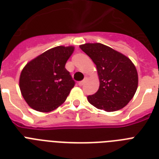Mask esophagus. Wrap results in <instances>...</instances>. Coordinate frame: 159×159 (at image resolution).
I'll use <instances>...</instances> for the list:
<instances>
[{
	"label": "esophagus",
	"instance_id": "esophagus-1",
	"mask_svg": "<svg viewBox=\"0 0 159 159\" xmlns=\"http://www.w3.org/2000/svg\"><path fill=\"white\" fill-rule=\"evenodd\" d=\"M84 83H85V80H83V81H81V82H78V85H79V86H82Z\"/></svg>",
	"mask_w": 159,
	"mask_h": 159
}]
</instances>
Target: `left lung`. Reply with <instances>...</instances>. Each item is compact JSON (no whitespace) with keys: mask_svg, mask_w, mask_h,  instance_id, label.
<instances>
[{"mask_svg":"<svg viewBox=\"0 0 159 159\" xmlns=\"http://www.w3.org/2000/svg\"><path fill=\"white\" fill-rule=\"evenodd\" d=\"M97 66L99 89L88 96L90 104L107 112L124 108L134 97L138 88V72L128 57L100 43L79 46Z\"/></svg>","mask_w":159,"mask_h":159,"instance_id":"left-lung-1","label":"left lung"}]
</instances>
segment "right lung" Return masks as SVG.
I'll return each instance as SVG.
<instances>
[{"label": "right lung", "instance_id": "1", "mask_svg": "<svg viewBox=\"0 0 159 159\" xmlns=\"http://www.w3.org/2000/svg\"><path fill=\"white\" fill-rule=\"evenodd\" d=\"M73 51L74 46H57L27 62L19 86L29 106L39 112H50L65 102L75 84L65 68Z\"/></svg>", "mask_w": 159, "mask_h": 159}]
</instances>
